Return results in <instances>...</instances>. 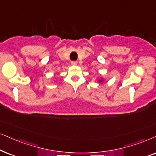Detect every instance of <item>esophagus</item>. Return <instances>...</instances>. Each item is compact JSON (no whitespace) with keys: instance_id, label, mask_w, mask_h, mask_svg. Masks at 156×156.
<instances>
[{"instance_id":"1","label":"esophagus","mask_w":156,"mask_h":156,"mask_svg":"<svg viewBox=\"0 0 156 156\" xmlns=\"http://www.w3.org/2000/svg\"><path fill=\"white\" fill-rule=\"evenodd\" d=\"M71 65L72 66H76L77 65V62L76 61H72L71 62Z\"/></svg>"}]
</instances>
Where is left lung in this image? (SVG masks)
I'll return each instance as SVG.
<instances>
[{"label":"left lung","instance_id":"1","mask_svg":"<svg viewBox=\"0 0 156 156\" xmlns=\"http://www.w3.org/2000/svg\"><path fill=\"white\" fill-rule=\"evenodd\" d=\"M98 82L99 83H102L104 82V78H102V77H101V78H99L98 81Z\"/></svg>","mask_w":156,"mask_h":156}]
</instances>
